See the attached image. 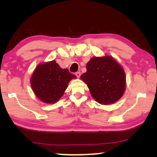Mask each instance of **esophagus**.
Returning <instances> with one entry per match:
<instances>
[{
    "label": "esophagus",
    "instance_id": "34e87169",
    "mask_svg": "<svg viewBox=\"0 0 157 157\" xmlns=\"http://www.w3.org/2000/svg\"><path fill=\"white\" fill-rule=\"evenodd\" d=\"M76 76L78 77V78H79V77L81 76V72H79V71H78V72H76Z\"/></svg>",
    "mask_w": 157,
    "mask_h": 157
}]
</instances>
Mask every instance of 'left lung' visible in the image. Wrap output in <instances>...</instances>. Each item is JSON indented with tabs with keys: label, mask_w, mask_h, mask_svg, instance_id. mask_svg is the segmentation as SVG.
<instances>
[{
	"label": "left lung",
	"mask_w": 157,
	"mask_h": 157,
	"mask_svg": "<svg viewBox=\"0 0 157 157\" xmlns=\"http://www.w3.org/2000/svg\"><path fill=\"white\" fill-rule=\"evenodd\" d=\"M81 79L86 83L92 97L101 104L120 99L126 89V75L121 66L110 56L94 57L86 64Z\"/></svg>",
	"instance_id": "obj_1"
}]
</instances>
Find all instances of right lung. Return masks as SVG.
Wrapping results in <instances>:
<instances>
[{
  "instance_id": "add662e5",
  "label": "right lung",
  "mask_w": 157,
  "mask_h": 157,
  "mask_svg": "<svg viewBox=\"0 0 157 157\" xmlns=\"http://www.w3.org/2000/svg\"><path fill=\"white\" fill-rule=\"evenodd\" d=\"M76 78L67 68H61L53 60L36 66L31 78V85L40 101L54 104L63 96L69 81Z\"/></svg>"
}]
</instances>
